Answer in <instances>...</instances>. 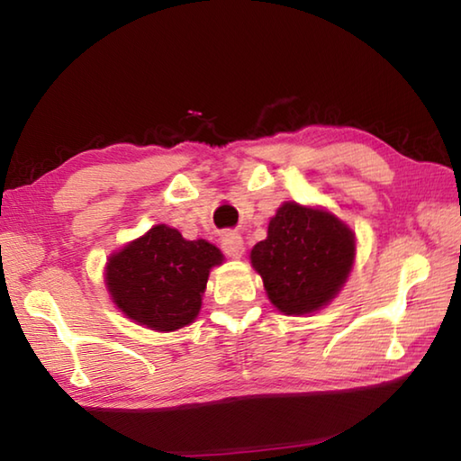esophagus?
Returning a JSON list of instances; mask_svg holds the SVG:
<instances>
[{
    "label": "esophagus",
    "mask_w": 461,
    "mask_h": 461,
    "mask_svg": "<svg viewBox=\"0 0 461 461\" xmlns=\"http://www.w3.org/2000/svg\"><path fill=\"white\" fill-rule=\"evenodd\" d=\"M221 248L230 258H241V256H244V240H241L240 233H233V231L223 233Z\"/></svg>",
    "instance_id": "1"
}]
</instances>
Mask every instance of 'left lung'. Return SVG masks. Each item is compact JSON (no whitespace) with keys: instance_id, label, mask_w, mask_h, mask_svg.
Segmentation results:
<instances>
[{"instance_id":"left-lung-1","label":"left lung","mask_w":461,"mask_h":461,"mask_svg":"<svg viewBox=\"0 0 461 461\" xmlns=\"http://www.w3.org/2000/svg\"><path fill=\"white\" fill-rule=\"evenodd\" d=\"M268 299L285 315H311L335 299L356 260V233L323 207L286 201L249 252Z\"/></svg>"}]
</instances>
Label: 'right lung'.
<instances>
[{
  "instance_id": "right-lung-1",
  "label": "right lung",
  "mask_w": 461,
  "mask_h": 461,
  "mask_svg": "<svg viewBox=\"0 0 461 461\" xmlns=\"http://www.w3.org/2000/svg\"><path fill=\"white\" fill-rule=\"evenodd\" d=\"M207 240H185L165 223L128 241L105 262L113 305L152 331H176L197 319L209 272L223 262Z\"/></svg>"
}]
</instances>
